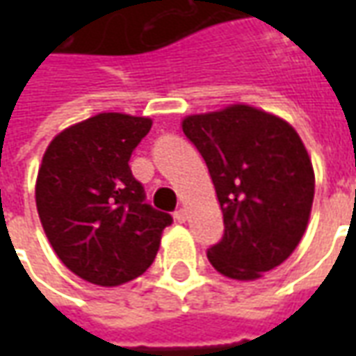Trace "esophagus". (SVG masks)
Instances as JSON below:
<instances>
[{
	"label": "esophagus",
	"mask_w": 356,
	"mask_h": 356,
	"mask_svg": "<svg viewBox=\"0 0 356 356\" xmlns=\"http://www.w3.org/2000/svg\"><path fill=\"white\" fill-rule=\"evenodd\" d=\"M173 217H175V221H177V223H185V221H186V209L179 208L177 211L173 213Z\"/></svg>",
	"instance_id": "obj_1"
}]
</instances>
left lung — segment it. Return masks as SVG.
<instances>
[{
	"mask_svg": "<svg viewBox=\"0 0 356 356\" xmlns=\"http://www.w3.org/2000/svg\"><path fill=\"white\" fill-rule=\"evenodd\" d=\"M223 211L208 248L221 275L255 280L286 261L303 236L314 196L313 163L290 124L246 104L183 120Z\"/></svg>",
	"mask_w": 356,
	"mask_h": 356,
	"instance_id": "1",
	"label": "left lung"
}]
</instances>
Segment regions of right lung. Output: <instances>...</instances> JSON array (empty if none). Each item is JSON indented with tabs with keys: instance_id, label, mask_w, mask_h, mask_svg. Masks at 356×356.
<instances>
[{
	"instance_id": "obj_1",
	"label": "right lung",
	"mask_w": 356,
	"mask_h": 356,
	"mask_svg": "<svg viewBox=\"0 0 356 356\" xmlns=\"http://www.w3.org/2000/svg\"><path fill=\"white\" fill-rule=\"evenodd\" d=\"M152 122L104 112L58 133L45 150L35 206L58 259L83 280L118 286L154 261L170 213L147 204L129 158Z\"/></svg>"
}]
</instances>
